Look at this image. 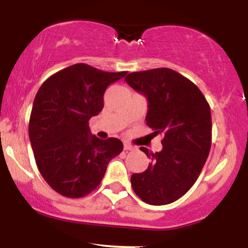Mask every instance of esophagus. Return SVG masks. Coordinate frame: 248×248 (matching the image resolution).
<instances>
[{
	"instance_id": "34e87169",
	"label": "esophagus",
	"mask_w": 248,
	"mask_h": 248,
	"mask_svg": "<svg viewBox=\"0 0 248 248\" xmlns=\"http://www.w3.org/2000/svg\"><path fill=\"white\" fill-rule=\"evenodd\" d=\"M124 150H133L134 147L132 146V144H129V143H127V142H124Z\"/></svg>"
}]
</instances>
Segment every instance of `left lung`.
<instances>
[{"instance_id": "left-lung-1", "label": "left lung", "mask_w": 248, "mask_h": 248, "mask_svg": "<svg viewBox=\"0 0 248 248\" xmlns=\"http://www.w3.org/2000/svg\"><path fill=\"white\" fill-rule=\"evenodd\" d=\"M124 80L148 100L146 116L162 134L161 152L149 153L147 170L130 177L134 192L150 205H166L189 191L211 148V110L201 90L176 71L161 67L129 73Z\"/></svg>"}]
</instances>
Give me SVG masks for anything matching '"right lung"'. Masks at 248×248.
Masks as SVG:
<instances>
[{"label":"right lung","instance_id":"1","mask_svg":"<svg viewBox=\"0 0 248 248\" xmlns=\"http://www.w3.org/2000/svg\"><path fill=\"white\" fill-rule=\"evenodd\" d=\"M127 75L75 64L46 79L33 100L29 138L39 172L55 191L80 198L100 184L124 144L91 134L88 121L104 108L108 85Z\"/></svg>","mask_w":248,"mask_h":248}]
</instances>
